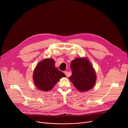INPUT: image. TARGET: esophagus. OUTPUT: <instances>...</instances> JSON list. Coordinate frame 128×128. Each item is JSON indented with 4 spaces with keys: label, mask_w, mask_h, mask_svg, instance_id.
Listing matches in <instances>:
<instances>
[{
    "label": "esophagus",
    "mask_w": 128,
    "mask_h": 128,
    "mask_svg": "<svg viewBox=\"0 0 128 128\" xmlns=\"http://www.w3.org/2000/svg\"><path fill=\"white\" fill-rule=\"evenodd\" d=\"M64 72L65 74L66 75V76L67 77H68V72H67V71H64Z\"/></svg>",
    "instance_id": "obj_1"
}]
</instances>
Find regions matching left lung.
<instances>
[{"mask_svg":"<svg viewBox=\"0 0 128 128\" xmlns=\"http://www.w3.org/2000/svg\"><path fill=\"white\" fill-rule=\"evenodd\" d=\"M72 74L71 82L80 92L86 91L94 86L96 75L92 64L86 58H77L72 60L70 65Z\"/></svg>","mask_w":128,"mask_h":128,"instance_id":"1","label":"left lung"}]
</instances>
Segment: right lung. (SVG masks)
<instances>
[{
	"label": "right lung",
	"instance_id": "add662e5",
	"mask_svg": "<svg viewBox=\"0 0 128 128\" xmlns=\"http://www.w3.org/2000/svg\"><path fill=\"white\" fill-rule=\"evenodd\" d=\"M66 75L55 67L52 58H46L36 66L33 74L35 84L39 90L47 91L52 89L62 77Z\"/></svg>",
	"mask_w": 128,
	"mask_h": 128
}]
</instances>
